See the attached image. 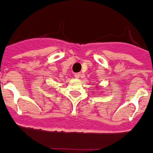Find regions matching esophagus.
I'll use <instances>...</instances> for the list:
<instances>
[{"instance_id": "obj_1", "label": "esophagus", "mask_w": 153, "mask_h": 153, "mask_svg": "<svg viewBox=\"0 0 153 153\" xmlns=\"http://www.w3.org/2000/svg\"><path fill=\"white\" fill-rule=\"evenodd\" d=\"M80 76H81V74H80V73H76V74H74V77H75L76 79H79Z\"/></svg>"}]
</instances>
